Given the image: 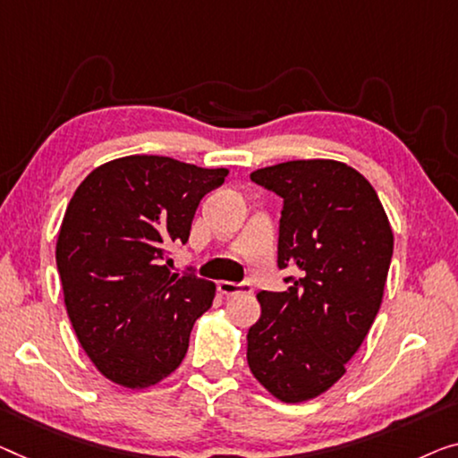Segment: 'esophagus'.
Wrapping results in <instances>:
<instances>
[{
  "mask_svg": "<svg viewBox=\"0 0 458 458\" xmlns=\"http://www.w3.org/2000/svg\"><path fill=\"white\" fill-rule=\"evenodd\" d=\"M217 290L226 296H236V294H252V284L250 282H220L217 284Z\"/></svg>",
  "mask_w": 458,
  "mask_h": 458,
  "instance_id": "34e87169",
  "label": "esophagus"
}]
</instances>
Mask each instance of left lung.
I'll use <instances>...</instances> for the list:
<instances>
[{
    "label": "left lung",
    "instance_id": "8db88e82",
    "mask_svg": "<svg viewBox=\"0 0 458 458\" xmlns=\"http://www.w3.org/2000/svg\"><path fill=\"white\" fill-rule=\"evenodd\" d=\"M250 181L282 197L277 267L285 292L259 294L249 329L255 378L285 403L325 393L344 377L378 315L391 267L393 230L377 191L335 160H292Z\"/></svg>",
    "mask_w": 458,
    "mask_h": 458
}]
</instances>
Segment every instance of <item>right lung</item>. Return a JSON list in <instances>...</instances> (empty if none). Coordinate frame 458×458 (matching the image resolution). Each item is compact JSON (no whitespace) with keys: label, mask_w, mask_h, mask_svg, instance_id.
I'll use <instances>...</instances> for the list:
<instances>
[{"label":"right lung","mask_w":458,"mask_h":458,"mask_svg":"<svg viewBox=\"0 0 458 458\" xmlns=\"http://www.w3.org/2000/svg\"><path fill=\"white\" fill-rule=\"evenodd\" d=\"M226 174L127 156L92 170L73 193L55 252L65 309L88 358L117 385H156L185 358L216 285L170 273V247L189 241L199 201Z\"/></svg>","instance_id":"obj_1"}]
</instances>
